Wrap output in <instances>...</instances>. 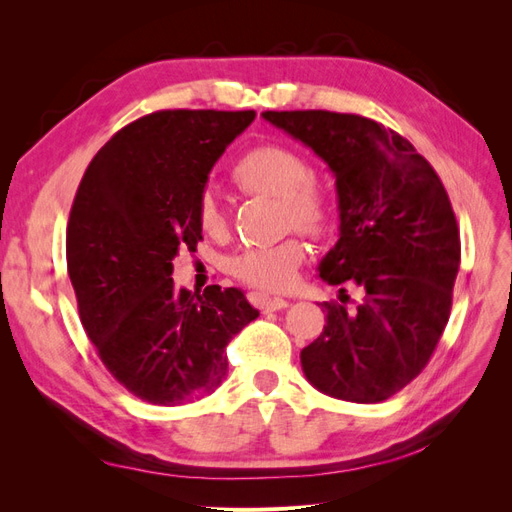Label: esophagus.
<instances>
[{"label": "esophagus", "instance_id": "34e87169", "mask_svg": "<svg viewBox=\"0 0 512 512\" xmlns=\"http://www.w3.org/2000/svg\"><path fill=\"white\" fill-rule=\"evenodd\" d=\"M250 299L258 309H262V312H277V309L288 307V301H284L280 297H267V294H258V292H254Z\"/></svg>", "mask_w": 512, "mask_h": 512}]
</instances>
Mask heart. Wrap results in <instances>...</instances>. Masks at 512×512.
<instances>
[{
  "label": "heart",
  "mask_w": 512,
  "mask_h": 512,
  "mask_svg": "<svg viewBox=\"0 0 512 512\" xmlns=\"http://www.w3.org/2000/svg\"><path fill=\"white\" fill-rule=\"evenodd\" d=\"M230 181L243 194L280 200L284 228H297L309 237H320L333 226V196L314 179L312 166L297 149L277 143L247 149L232 164ZM196 220L207 235H226V213L211 190L198 196ZM303 262L305 245L297 237H288L271 247L239 254L232 262V273L252 288L280 292L297 282Z\"/></svg>",
  "instance_id": "b5f03b06"
}]
</instances>
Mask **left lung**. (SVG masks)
Returning <instances> with one entry per match:
<instances>
[{"label":"left lung","mask_w":512,"mask_h":512,"mask_svg":"<svg viewBox=\"0 0 512 512\" xmlns=\"http://www.w3.org/2000/svg\"><path fill=\"white\" fill-rule=\"evenodd\" d=\"M329 164L339 241L320 262L331 286L352 280L365 297L322 303L327 324L301 350L305 378L354 404H378L412 382L451 316L461 243L451 200L433 166L382 123L331 111H265Z\"/></svg>","instance_id":"left-lung-1"}]
</instances>
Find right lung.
<instances>
[{
  "instance_id": "add662e5",
  "label": "right lung",
  "mask_w": 512,
  "mask_h": 512,
  "mask_svg": "<svg viewBox=\"0 0 512 512\" xmlns=\"http://www.w3.org/2000/svg\"><path fill=\"white\" fill-rule=\"evenodd\" d=\"M254 111H156L91 160L68 220V275L104 367L138 399L179 406L222 384L226 346L258 318L237 288H175L173 258L196 252L198 196Z\"/></svg>"
}]
</instances>
